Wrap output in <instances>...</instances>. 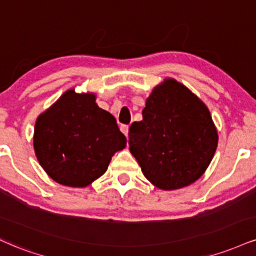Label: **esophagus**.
I'll return each instance as SVG.
<instances>
[{
    "mask_svg": "<svg viewBox=\"0 0 256 256\" xmlns=\"http://www.w3.org/2000/svg\"><path fill=\"white\" fill-rule=\"evenodd\" d=\"M120 130H122V132L125 134L126 137L128 136V125H122L120 126Z\"/></svg>",
    "mask_w": 256,
    "mask_h": 256,
    "instance_id": "34e87169",
    "label": "esophagus"
}]
</instances>
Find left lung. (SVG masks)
<instances>
[{
  "mask_svg": "<svg viewBox=\"0 0 256 256\" xmlns=\"http://www.w3.org/2000/svg\"><path fill=\"white\" fill-rule=\"evenodd\" d=\"M142 114L143 120L130 126L128 146L144 176L164 190L196 182L218 144L206 104L182 83L164 78L152 89Z\"/></svg>",
  "mask_w": 256,
  "mask_h": 256,
  "instance_id": "8db88e82",
  "label": "left lung"
}]
</instances>
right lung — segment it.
I'll use <instances>...</instances> for the list:
<instances>
[{
	"label": "right lung",
	"instance_id": "add662e5",
	"mask_svg": "<svg viewBox=\"0 0 256 256\" xmlns=\"http://www.w3.org/2000/svg\"><path fill=\"white\" fill-rule=\"evenodd\" d=\"M94 93L66 90L36 118L33 146L46 174L68 187H87L104 174L126 137Z\"/></svg>",
	"mask_w": 256,
	"mask_h": 256
}]
</instances>
